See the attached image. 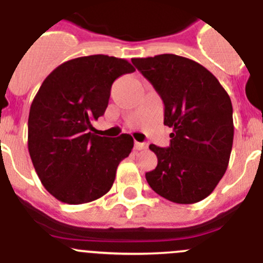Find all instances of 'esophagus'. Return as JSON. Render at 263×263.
Listing matches in <instances>:
<instances>
[{"label": "esophagus", "instance_id": "1", "mask_svg": "<svg viewBox=\"0 0 263 263\" xmlns=\"http://www.w3.org/2000/svg\"><path fill=\"white\" fill-rule=\"evenodd\" d=\"M134 148H136V150H144V148H147V144L141 143V142H136V143H134Z\"/></svg>", "mask_w": 263, "mask_h": 263}]
</instances>
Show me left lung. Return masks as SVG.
Returning <instances> with one entry per match:
<instances>
[{"label":"left lung","mask_w":263,"mask_h":263,"mask_svg":"<svg viewBox=\"0 0 263 263\" xmlns=\"http://www.w3.org/2000/svg\"><path fill=\"white\" fill-rule=\"evenodd\" d=\"M132 62L164 103L170 147L150 144L158 165L146 180L163 198L190 204L210 196L224 176L233 143L232 103L213 73L177 54Z\"/></svg>","instance_id":"1"}]
</instances>
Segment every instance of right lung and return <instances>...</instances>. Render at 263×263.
Here are the masks:
<instances>
[{"instance_id":"1","label":"right lung","mask_w":263,"mask_h":263,"mask_svg":"<svg viewBox=\"0 0 263 263\" xmlns=\"http://www.w3.org/2000/svg\"><path fill=\"white\" fill-rule=\"evenodd\" d=\"M134 70L125 59L78 57L57 66L39 88L28 116V153L43 186L59 201L87 203L112 187L133 138L99 137L91 122L104 115L115 79Z\"/></svg>"}]
</instances>
